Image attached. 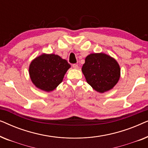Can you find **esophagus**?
Here are the masks:
<instances>
[{
  "mask_svg": "<svg viewBox=\"0 0 148 148\" xmlns=\"http://www.w3.org/2000/svg\"><path fill=\"white\" fill-rule=\"evenodd\" d=\"M72 66L73 67L74 69H78L79 68V66H78V64H73L72 65Z\"/></svg>",
  "mask_w": 148,
  "mask_h": 148,
  "instance_id": "esophagus-1",
  "label": "esophagus"
}]
</instances>
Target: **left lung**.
<instances>
[{
  "label": "left lung",
  "mask_w": 148,
  "mask_h": 148,
  "mask_svg": "<svg viewBox=\"0 0 148 148\" xmlns=\"http://www.w3.org/2000/svg\"><path fill=\"white\" fill-rule=\"evenodd\" d=\"M82 72L88 84L100 93L111 90L117 84L121 74L118 62L104 53L87 56Z\"/></svg>",
  "instance_id": "1"
}]
</instances>
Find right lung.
<instances>
[{"mask_svg":"<svg viewBox=\"0 0 148 148\" xmlns=\"http://www.w3.org/2000/svg\"><path fill=\"white\" fill-rule=\"evenodd\" d=\"M71 65L66 60L54 54H43L29 65L30 78L33 84L45 92L54 90L62 82Z\"/></svg>","mask_w":148,"mask_h":148,"instance_id":"add662e5","label":"right lung"}]
</instances>
